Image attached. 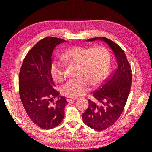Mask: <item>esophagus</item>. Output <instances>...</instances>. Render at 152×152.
<instances>
[{
  "mask_svg": "<svg viewBox=\"0 0 152 152\" xmlns=\"http://www.w3.org/2000/svg\"><path fill=\"white\" fill-rule=\"evenodd\" d=\"M76 99V97H71V96H68V97L66 98V101L68 102H70V101H74V100Z\"/></svg>",
  "mask_w": 152,
  "mask_h": 152,
  "instance_id": "esophagus-1",
  "label": "esophagus"
}]
</instances>
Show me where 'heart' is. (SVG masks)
Instances as JSON below:
<instances>
[{
  "mask_svg": "<svg viewBox=\"0 0 152 152\" xmlns=\"http://www.w3.org/2000/svg\"><path fill=\"white\" fill-rule=\"evenodd\" d=\"M66 63L77 66L76 78L70 80L61 88L64 95L76 97L84 95L89 85L99 84L107 72L110 57L108 50L103 47L75 46L69 48L62 54ZM51 76L55 82L60 83L64 80L63 66L60 63L51 64Z\"/></svg>",
  "mask_w": 152,
  "mask_h": 152,
  "instance_id": "obj_1",
  "label": "heart"
}]
</instances>
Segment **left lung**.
<instances>
[{"label": "left lung", "mask_w": 152, "mask_h": 152, "mask_svg": "<svg viewBox=\"0 0 152 152\" xmlns=\"http://www.w3.org/2000/svg\"><path fill=\"white\" fill-rule=\"evenodd\" d=\"M102 40L112 48L118 66L104 80L93 96L95 101L89 99V106L82 114L84 124L96 131L110 127L121 115L131 90L132 71L125 53L118 45L105 37H96L88 41Z\"/></svg>", "instance_id": "left-lung-1"}]
</instances>
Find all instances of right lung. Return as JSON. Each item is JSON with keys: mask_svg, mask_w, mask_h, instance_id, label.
<instances>
[{"mask_svg": "<svg viewBox=\"0 0 152 152\" xmlns=\"http://www.w3.org/2000/svg\"><path fill=\"white\" fill-rule=\"evenodd\" d=\"M61 38L48 37L40 40L24 58L19 74V92L22 104L34 124L44 129L59 125L64 116L68 102L54 88L51 74V55Z\"/></svg>", "mask_w": 152, "mask_h": 152, "instance_id": "obj_1", "label": "right lung"}]
</instances>
